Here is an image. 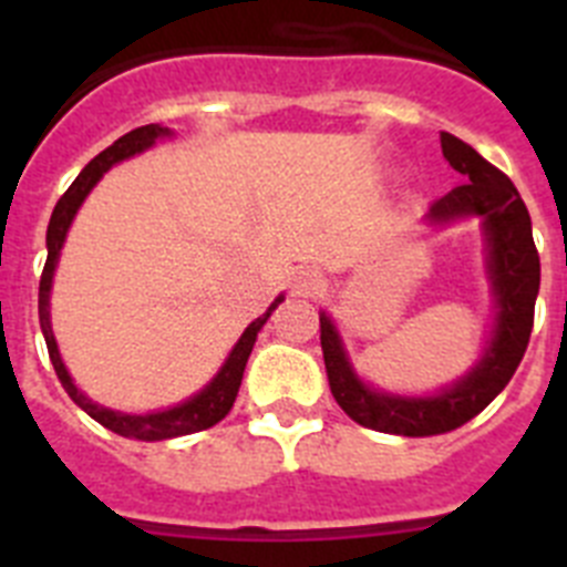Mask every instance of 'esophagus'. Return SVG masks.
Instances as JSON below:
<instances>
[{"label": "esophagus", "mask_w": 567, "mask_h": 567, "mask_svg": "<svg viewBox=\"0 0 567 567\" xmlns=\"http://www.w3.org/2000/svg\"><path fill=\"white\" fill-rule=\"evenodd\" d=\"M323 287H327V278H323L318 269H300V272L295 275V292L298 295L312 298V295L323 292Z\"/></svg>", "instance_id": "1"}]
</instances>
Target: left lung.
<instances>
[{
	"label": "left lung",
	"instance_id": "8db88e82",
	"mask_svg": "<svg viewBox=\"0 0 567 567\" xmlns=\"http://www.w3.org/2000/svg\"><path fill=\"white\" fill-rule=\"evenodd\" d=\"M440 147L445 162L463 175V184L432 204L429 224L443 227L457 218L477 215L488 244V278L497 318L494 334L477 365L454 385L429 398L378 392L354 374L338 327L327 312H320V349L327 363L329 389L338 405L365 429L403 437L454 432L471 417H477L503 392L528 349L539 292V252L530 235V215L517 187L471 144L460 142L457 135L440 133Z\"/></svg>",
	"mask_w": 567,
	"mask_h": 567
}]
</instances>
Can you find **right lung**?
I'll list each match as a JSON object with an SVG mask.
<instances>
[{
  "instance_id": "1",
  "label": "right lung",
  "mask_w": 567,
  "mask_h": 567,
  "mask_svg": "<svg viewBox=\"0 0 567 567\" xmlns=\"http://www.w3.org/2000/svg\"><path fill=\"white\" fill-rule=\"evenodd\" d=\"M164 135H173V130L162 127V124H144V127L130 130L127 135H122L118 142L110 144L104 153H99L96 158H93V162L76 175V182L70 184L68 193L59 198L56 209H53V215H50L48 260H44L42 280H39V323H42V334H44V343H48L50 363H53V369H56V378L62 380L64 392L70 394V400H73L79 409H84V412L96 420V423H102L104 429H110V432L122 434V437H130V440H144V443L204 432V429H209V425H215L218 420L227 417L235 398H238L240 380H244V369H247V360H249V352H252L255 338H258L260 327L267 323L269 315H272L275 309H278L280 300H284V295H278L272 307L244 329V334H240L238 343L233 346L229 358L224 360L221 372L215 374V378L204 385L202 392L193 394V398L184 400V403L173 405V409L150 412V414H124V412H113V409H104V405L93 403V400L84 398V394L79 392L73 378H70L68 369H64L56 338H53V327H50V287H53V272H56L59 252H62L64 238H68V229L70 224H73V218H76L79 207H82V202L90 195V189L96 187L99 178H102L113 164L124 162V158H130V155L135 153H144V150L153 147V144L158 142V138H164Z\"/></svg>"
}]
</instances>
